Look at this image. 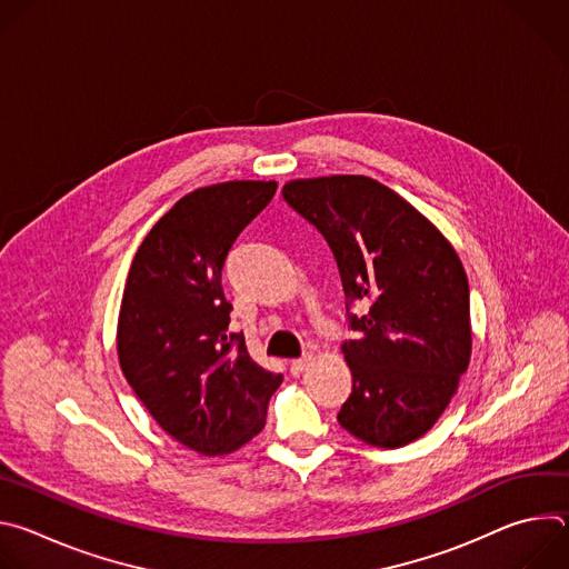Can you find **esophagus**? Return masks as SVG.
I'll return each instance as SVG.
<instances>
[{
	"mask_svg": "<svg viewBox=\"0 0 569 569\" xmlns=\"http://www.w3.org/2000/svg\"><path fill=\"white\" fill-rule=\"evenodd\" d=\"M310 360H312L310 356H303V358L292 360V362H290V373H292V376H299V373L310 365Z\"/></svg>",
	"mask_w": 569,
	"mask_h": 569,
	"instance_id": "esophagus-1",
	"label": "esophagus"
}]
</instances>
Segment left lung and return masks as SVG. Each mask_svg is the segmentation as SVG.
Wrapping results in <instances>:
<instances>
[{
    "mask_svg": "<svg viewBox=\"0 0 569 569\" xmlns=\"http://www.w3.org/2000/svg\"><path fill=\"white\" fill-rule=\"evenodd\" d=\"M283 200L327 238L338 261L356 340L342 345L353 391L338 421L378 448L423 437L470 360V292L439 229L365 176L295 180Z\"/></svg>",
    "mask_w": 569,
    "mask_h": 569,
    "instance_id": "1",
    "label": "left lung"
}]
</instances>
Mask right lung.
<instances>
[{
    "mask_svg": "<svg viewBox=\"0 0 569 569\" xmlns=\"http://www.w3.org/2000/svg\"><path fill=\"white\" fill-rule=\"evenodd\" d=\"M277 182L196 189L139 246L119 312L126 380L159 428L182 446L227 455L266 428L283 376L259 367L229 333L222 266L238 233L274 198Z\"/></svg>",
    "mask_w": 569,
    "mask_h": 569,
    "instance_id": "1",
    "label": "right lung"
}]
</instances>
